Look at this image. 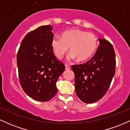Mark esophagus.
I'll return each instance as SVG.
<instances>
[{
	"instance_id": "1",
	"label": "esophagus",
	"mask_w": 130,
	"mask_h": 130,
	"mask_svg": "<svg viewBox=\"0 0 130 130\" xmlns=\"http://www.w3.org/2000/svg\"><path fill=\"white\" fill-rule=\"evenodd\" d=\"M65 70H70V68H71L69 65H65Z\"/></svg>"
}]
</instances>
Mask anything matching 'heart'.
<instances>
[{
  "instance_id": "heart-1",
  "label": "heart",
  "mask_w": 130,
  "mask_h": 130,
  "mask_svg": "<svg viewBox=\"0 0 130 130\" xmlns=\"http://www.w3.org/2000/svg\"><path fill=\"white\" fill-rule=\"evenodd\" d=\"M53 50L58 59L63 58L70 47V58L78 62L89 60L96 53L98 40L95 35L80 29H71L62 33L60 37L55 36L51 40Z\"/></svg>"
}]
</instances>
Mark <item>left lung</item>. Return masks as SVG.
Masks as SVG:
<instances>
[{
    "label": "left lung",
    "instance_id": "obj_1",
    "mask_svg": "<svg viewBox=\"0 0 130 130\" xmlns=\"http://www.w3.org/2000/svg\"><path fill=\"white\" fill-rule=\"evenodd\" d=\"M100 46L93 57L84 64L72 65L77 96L93 103L105 95L116 72V54L108 40L99 38Z\"/></svg>",
    "mask_w": 130,
    "mask_h": 130
}]
</instances>
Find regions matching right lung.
Listing matches in <instances>:
<instances>
[{"label": "right lung", "instance_id": "1", "mask_svg": "<svg viewBox=\"0 0 130 130\" xmlns=\"http://www.w3.org/2000/svg\"><path fill=\"white\" fill-rule=\"evenodd\" d=\"M52 30L47 25L29 32L17 54L21 86L28 96L39 101H49L55 96L56 81L65 69L54 54Z\"/></svg>", "mask_w": 130, "mask_h": 130}]
</instances>
